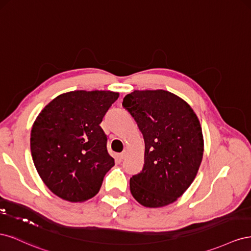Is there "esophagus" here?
Segmentation results:
<instances>
[{
  "instance_id": "1",
  "label": "esophagus",
  "mask_w": 251,
  "mask_h": 251,
  "mask_svg": "<svg viewBox=\"0 0 251 251\" xmlns=\"http://www.w3.org/2000/svg\"><path fill=\"white\" fill-rule=\"evenodd\" d=\"M126 151H124L123 153H120V154L118 155L119 159H125V158H126Z\"/></svg>"
}]
</instances>
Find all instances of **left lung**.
<instances>
[{
  "label": "left lung",
  "instance_id": "left-lung-1",
  "mask_svg": "<svg viewBox=\"0 0 251 251\" xmlns=\"http://www.w3.org/2000/svg\"><path fill=\"white\" fill-rule=\"evenodd\" d=\"M123 105L144 139L142 171L130 179L131 194L146 207L172 204L193 183L203 157L200 121L186 101L164 90H135Z\"/></svg>",
  "mask_w": 251,
  "mask_h": 251
}]
</instances>
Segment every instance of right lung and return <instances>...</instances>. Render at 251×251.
Wrapping results in <instances>:
<instances>
[{"mask_svg": "<svg viewBox=\"0 0 251 251\" xmlns=\"http://www.w3.org/2000/svg\"><path fill=\"white\" fill-rule=\"evenodd\" d=\"M119 93L72 91L50 101L36 117L30 137L35 169L59 198L87 201L100 192L114 158L100 126Z\"/></svg>", "mask_w": 251, "mask_h": 251, "instance_id": "right-lung-1", "label": "right lung"}]
</instances>
